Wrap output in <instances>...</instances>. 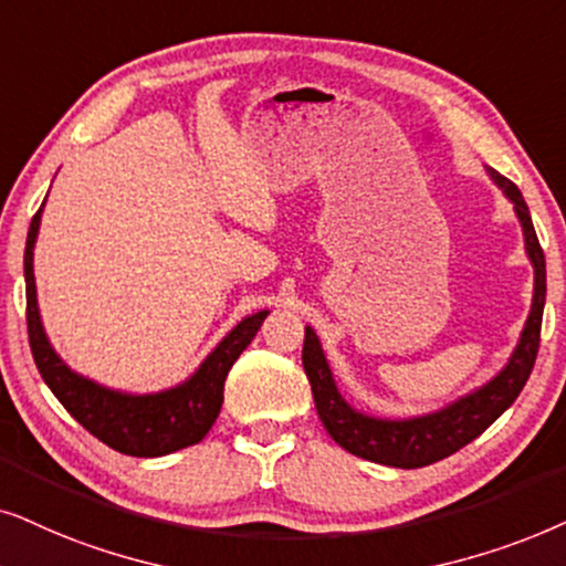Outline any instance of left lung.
<instances>
[{
    "mask_svg": "<svg viewBox=\"0 0 566 566\" xmlns=\"http://www.w3.org/2000/svg\"><path fill=\"white\" fill-rule=\"evenodd\" d=\"M486 172L512 205V212H515L520 230H523L525 255L533 266L531 311L523 331H520L515 349L500 373L481 386L471 388L469 394L458 396L455 401L440 406V409L413 413V417H375V413L354 409L342 396L318 334L313 326H305L303 367L307 380H311L315 411H318L326 432L346 453L380 465H394V469H421V465L437 463L469 446L471 440H476L486 427H492L515 403L520 390L528 382L533 365H536L541 321H544L546 259L538 245L536 230H533L523 193L496 170L486 168Z\"/></svg>",
    "mask_w": 566,
    "mask_h": 566,
    "instance_id": "obj_1",
    "label": "left lung"
}]
</instances>
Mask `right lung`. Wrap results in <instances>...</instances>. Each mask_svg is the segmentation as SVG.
Returning a JSON list of instances; mask_svg holds the SVG:
<instances>
[{
    "label": "right lung",
    "mask_w": 566,
    "mask_h": 566,
    "mask_svg": "<svg viewBox=\"0 0 566 566\" xmlns=\"http://www.w3.org/2000/svg\"><path fill=\"white\" fill-rule=\"evenodd\" d=\"M46 201L38 209L28 230L25 243V300H28V336L30 349L41 378L46 380L59 403L105 446L134 458H160L176 450L196 446L207 437L220 417L222 390L230 367L259 334L269 311H259L238 321L220 344L201 359V365L176 386L155 390V394H129V390L108 388L87 375L72 370L62 354L49 342L41 321L35 292L33 251L41 214Z\"/></svg>",
    "instance_id": "right-lung-1"
}]
</instances>
